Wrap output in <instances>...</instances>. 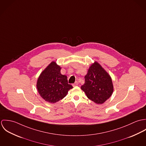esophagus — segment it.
I'll use <instances>...</instances> for the list:
<instances>
[{"label": "esophagus", "instance_id": "esophagus-1", "mask_svg": "<svg viewBox=\"0 0 146 146\" xmlns=\"http://www.w3.org/2000/svg\"><path fill=\"white\" fill-rule=\"evenodd\" d=\"M78 84H79V83H78V82H76L75 83L73 84V86H77V85H78Z\"/></svg>", "mask_w": 146, "mask_h": 146}]
</instances>
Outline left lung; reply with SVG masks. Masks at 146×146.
<instances>
[{
  "label": "left lung",
  "mask_w": 146,
  "mask_h": 146,
  "mask_svg": "<svg viewBox=\"0 0 146 146\" xmlns=\"http://www.w3.org/2000/svg\"><path fill=\"white\" fill-rule=\"evenodd\" d=\"M81 89L89 100L97 104H102L111 96L113 85L109 74L95 61L89 67Z\"/></svg>",
  "instance_id": "left-lung-1"
}]
</instances>
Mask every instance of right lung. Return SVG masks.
I'll list each match as a JSON object with an SVG mask.
<instances>
[{
	"label": "right lung",
	"mask_w": 146,
	"mask_h": 146,
	"mask_svg": "<svg viewBox=\"0 0 146 146\" xmlns=\"http://www.w3.org/2000/svg\"><path fill=\"white\" fill-rule=\"evenodd\" d=\"M61 67L52 61L39 76L36 88L38 93L45 101L55 104L66 96L73 87L68 84L66 75L61 73Z\"/></svg>",
	"instance_id": "1"
}]
</instances>
